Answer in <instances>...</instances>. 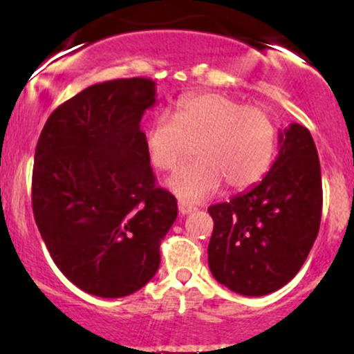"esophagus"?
Instances as JSON below:
<instances>
[{
    "label": "esophagus",
    "mask_w": 354,
    "mask_h": 354,
    "mask_svg": "<svg viewBox=\"0 0 354 354\" xmlns=\"http://www.w3.org/2000/svg\"><path fill=\"white\" fill-rule=\"evenodd\" d=\"M178 209H180V214H181V216H185V214L193 213V211L196 209V206L191 205V203H188V201H183V200H180V201H178Z\"/></svg>",
    "instance_id": "34e87169"
}]
</instances>
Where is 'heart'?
<instances>
[{
    "instance_id": "b5f03b06",
    "label": "heart",
    "mask_w": 354,
    "mask_h": 354,
    "mask_svg": "<svg viewBox=\"0 0 354 354\" xmlns=\"http://www.w3.org/2000/svg\"><path fill=\"white\" fill-rule=\"evenodd\" d=\"M196 143L198 160L176 169L168 188L186 200H203L223 181L248 188L265 176L273 161L276 129L265 109L218 93L185 96L171 116L160 115L146 129L145 146L158 169H171Z\"/></svg>"
}]
</instances>
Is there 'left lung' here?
<instances>
[{"label": "left lung", "instance_id": "left-lung-1", "mask_svg": "<svg viewBox=\"0 0 354 354\" xmlns=\"http://www.w3.org/2000/svg\"><path fill=\"white\" fill-rule=\"evenodd\" d=\"M271 169L245 193L208 208L214 221L208 265L218 283L243 296L283 288L306 261L319 231L323 186L311 133L279 131Z\"/></svg>", "mask_w": 354, "mask_h": 354}]
</instances>
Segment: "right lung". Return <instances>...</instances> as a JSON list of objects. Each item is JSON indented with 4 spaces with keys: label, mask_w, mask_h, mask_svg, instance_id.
I'll list each match as a JSON object with an SVG mask.
<instances>
[{
    "label": "right lung",
    "mask_w": 354,
    "mask_h": 354,
    "mask_svg": "<svg viewBox=\"0 0 354 354\" xmlns=\"http://www.w3.org/2000/svg\"><path fill=\"white\" fill-rule=\"evenodd\" d=\"M156 83L93 84L48 118L35 151L31 201L53 261L101 298L141 290L160 268V245L178 216L158 188L140 121Z\"/></svg>",
    "instance_id": "1"
}]
</instances>
